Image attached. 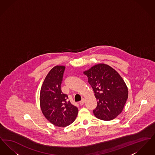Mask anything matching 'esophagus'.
<instances>
[{"mask_svg": "<svg viewBox=\"0 0 155 155\" xmlns=\"http://www.w3.org/2000/svg\"><path fill=\"white\" fill-rule=\"evenodd\" d=\"M85 99H82V100H81V101L80 102V104H81V105H82V104H84V103H85Z\"/></svg>", "mask_w": 155, "mask_h": 155, "instance_id": "esophagus-1", "label": "esophagus"}]
</instances>
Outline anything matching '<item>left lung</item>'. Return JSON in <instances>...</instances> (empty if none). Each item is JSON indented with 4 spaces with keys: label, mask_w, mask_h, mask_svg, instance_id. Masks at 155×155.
I'll use <instances>...</instances> for the list:
<instances>
[{
    "label": "left lung",
    "mask_w": 155,
    "mask_h": 155,
    "mask_svg": "<svg viewBox=\"0 0 155 155\" xmlns=\"http://www.w3.org/2000/svg\"><path fill=\"white\" fill-rule=\"evenodd\" d=\"M97 99L95 117L109 121L120 114L128 98V88L118 73L105 64H98L84 72Z\"/></svg>",
    "instance_id": "1"
}]
</instances>
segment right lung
Here are the masks:
<instances>
[{
  "label": "right lung",
  "instance_id": "right-lung-1",
  "mask_svg": "<svg viewBox=\"0 0 155 155\" xmlns=\"http://www.w3.org/2000/svg\"><path fill=\"white\" fill-rule=\"evenodd\" d=\"M65 67H54L46 75L40 92V106L43 114L53 125L66 127L77 117L78 109L68 100L61 89Z\"/></svg>",
  "mask_w": 155,
  "mask_h": 155
}]
</instances>
